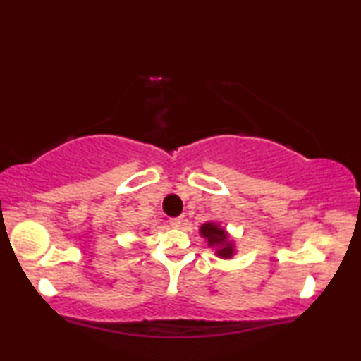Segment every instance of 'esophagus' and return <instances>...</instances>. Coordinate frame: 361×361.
Masks as SVG:
<instances>
[{
  "instance_id": "obj_1",
  "label": "esophagus",
  "mask_w": 361,
  "mask_h": 361,
  "mask_svg": "<svg viewBox=\"0 0 361 361\" xmlns=\"http://www.w3.org/2000/svg\"><path fill=\"white\" fill-rule=\"evenodd\" d=\"M171 225H172L173 228H181V226H183V219H181V217L171 219Z\"/></svg>"
}]
</instances>
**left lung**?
Masks as SVG:
<instances>
[{
    "label": "left lung",
    "instance_id": "obj_1",
    "mask_svg": "<svg viewBox=\"0 0 361 361\" xmlns=\"http://www.w3.org/2000/svg\"><path fill=\"white\" fill-rule=\"evenodd\" d=\"M200 235L208 240L211 248H216V255L219 257L229 259L234 256V245L229 240V235L224 228H220L214 221H206L200 226Z\"/></svg>",
    "mask_w": 361,
    "mask_h": 361
}]
</instances>
